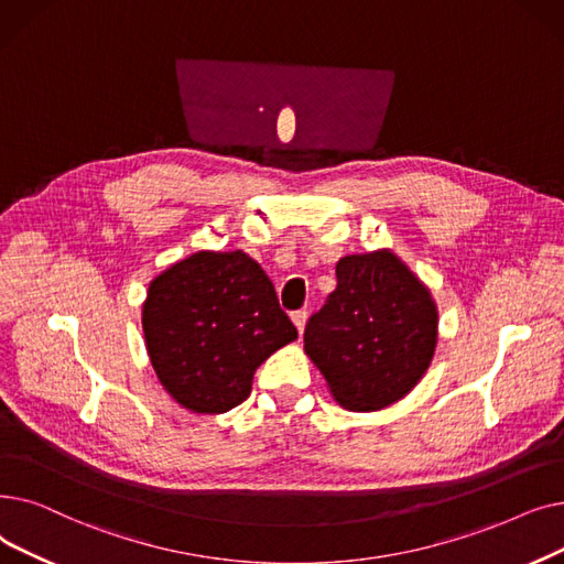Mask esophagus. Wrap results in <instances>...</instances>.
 <instances>
[{"label": "esophagus", "mask_w": 564, "mask_h": 564, "mask_svg": "<svg viewBox=\"0 0 564 564\" xmlns=\"http://www.w3.org/2000/svg\"><path fill=\"white\" fill-rule=\"evenodd\" d=\"M291 321H293V326L299 328V333H303V330H305V324H307V312H305V310L293 312V314H291Z\"/></svg>", "instance_id": "obj_1"}]
</instances>
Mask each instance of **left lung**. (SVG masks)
<instances>
[{
    "label": "left lung",
    "instance_id": "1",
    "mask_svg": "<svg viewBox=\"0 0 564 564\" xmlns=\"http://www.w3.org/2000/svg\"><path fill=\"white\" fill-rule=\"evenodd\" d=\"M335 273L337 289L305 326V354L344 409H386L434 358L436 303L390 250L344 257Z\"/></svg>",
    "mask_w": 564,
    "mask_h": 564
}]
</instances>
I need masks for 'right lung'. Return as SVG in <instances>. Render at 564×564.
I'll return each instance as SVG.
<instances>
[{"label": "right lung", "instance_id": "obj_1", "mask_svg": "<svg viewBox=\"0 0 564 564\" xmlns=\"http://www.w3.org/2000/svg\"><path fill=\"white\" fill-rule=\"evenodd\" d=\"M160 383L193 413H227L257 367L299 337L273 282L246 252H195L151 284L142 307Z\"/></svg>", "mask_w": 564, "mask_h": 564}]
</instances>
